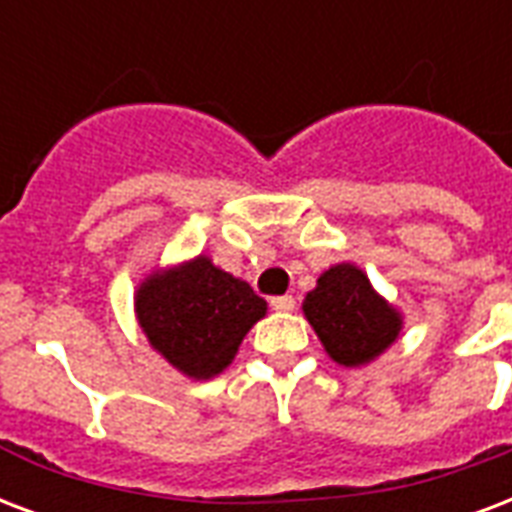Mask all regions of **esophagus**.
Here are the masks:
<instances>
[{
    "label": "esophagus",
    "instance_id": "1",
    "mask_svg": "<svg viewBox=\"0 0 512 512\" xmlns=\"http://www.w3.org/2000/svg\"><path fill=\"white\" fill-rule=\"evenodd\" d=\"M271 308L273 311H282V314H287V311H292V308H295V298H292V295H279V298H271Z\"/></svg>",
    "mask_w": 512,
    "mask_h": 512
}]
</instances>
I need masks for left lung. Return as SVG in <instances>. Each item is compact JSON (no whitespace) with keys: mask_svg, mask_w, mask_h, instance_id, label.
<instances>
[{"mask_svg":"<svg viewBox=\"0 0 512 512\" xmlns=\"http://www.w3.org/2000/svg\"><path fill=\"white\" fill-rule=\"evenodd\" d=\"M303 317L327 357L343 368L370 365L403 333V314L354 263L330 265L319 276L317 287L303 298Z\"/></svg>","mask_w":512,"mask_h":512,"instance_id":"obj_1","label":"left lung"}]
</instances>
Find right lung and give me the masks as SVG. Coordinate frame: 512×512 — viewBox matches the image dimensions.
Returning <instances> with one entry per match:
<instances>
[{"label": "right lung", "mask_w": 512, "mask_h": 512, "mask_svg": "<svg viewBox=\"0 0 512 512\" xmlns=\"http://www.w3.org/2000/svg\"><path fill=\"white\" fill-rule=\"evenodd\" d=\"M268 303L209 255L147 273L134 292L144 338L171 368L209 381L228 368Z\"/></svg>", "instance_id": "right-lung-1"}]
</instances>
